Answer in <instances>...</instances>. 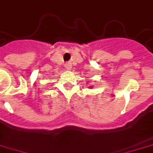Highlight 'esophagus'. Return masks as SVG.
Returning <instances> with one entry per match:
<instances>
[{
    "instance_id": "obj_1",
    "label": "esophagus",
    "mask_w": 153,
    "mask_h": 153,
    "mask_svg": "<svg viewBox=\"0 0 153 153\" xmlns=\"http://www.w3.org/2000/svg\"><path fill=\"white\" fill-rule=\"evenodd\" d=\"M71 67H72V65H71V63H65V68H66V69H70Z\"/></svg>"
}]
</instances>
